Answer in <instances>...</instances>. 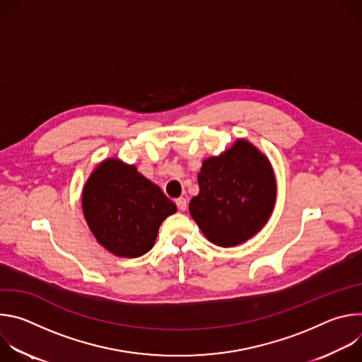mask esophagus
I'll return each mask as SVG.
<instances>
[{
	"label": "esophagus",
	"mask_w": 362,
	"mask_h": 362,
	"mask_svg": "<svg viewBox=\"0 0 362 362\" xmlns=\"http://www.w3.org/2000/svg\"><path fill=\"white\" fill-rule=\"evenodd\" d=\"M176 204H177V209L183 212L187 208V200L185 197H179V199H176Z\"/></svg>",
	"instance_id": "1"
}]
</instances>
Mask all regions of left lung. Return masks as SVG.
<instances>
[{
  "label": "left lung",
  "mask_w": 362,
  "mask_h": 362,
  "mask_svg": "<svg viewBox=\"0 0 362 362\" xmlns=\"http://www.w3.org/2000/svg\"><path fill=\"white\" fill-rule=\"evenodd\" d=\"M199 194L189 203L193 221L212 243L229 247L259 232L276 197L272 168L245 140L219 158L206 159L197 175Z\"/></svg>",
  "instance_id": "1"
}]
</instances>
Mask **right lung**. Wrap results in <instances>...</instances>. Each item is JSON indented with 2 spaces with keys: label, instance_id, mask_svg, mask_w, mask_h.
Returning a JSON list of instances; mask_svg holds the SVG:
<instances>
[{
  "label": "right lung",
  "instance_id": "obj_1",
  "mask_svg": "<svg viewBox=\"0 0 362 362\" xmlns=\"http://www.w3.org/2000/svg\"><path fill=\"white\" fill-rule=\"evenodd\" d=\"M83 212L98 243L117 256L139 257L153 247L176 204L134 166L109 159L84 186Z\"/></svg>",
  "mask_w": 362,
  "mask_h": 362
}]
</instances>
